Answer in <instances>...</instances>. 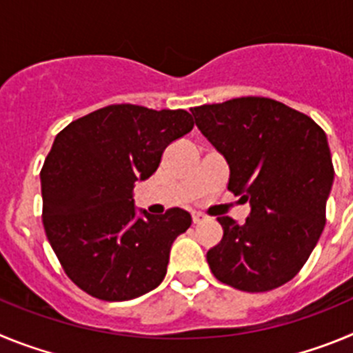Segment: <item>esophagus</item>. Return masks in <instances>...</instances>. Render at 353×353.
<instances>
[{
	"label": "esophagus",
	"mask_w": 353,
	"mask_h": 353,
	"mask_svg": "<svg viewBox=\"0 0 353 353\" xmlns=\"http://www.w3.org/2000/svg\"><path fill=\"white\" fill-rule=\"evenodd\" d=\"M191 217H192V223H194V224L201 223V221L205 219V215L201 214V212H196V210L192 212V214H191Z\"/></svg>",
	"instance_id": "34e87169"
}]
</instances>
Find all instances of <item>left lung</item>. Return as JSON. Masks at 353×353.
<instances>
[{"instance_id": "obj_1", "label": "left lung", "mask_w": 353, "mask_h": 353, "mask_svg": "<svg viewBox=\"0 0 353 353\" xmlns=\"http://www.w3.org/2000/svg\"><path fill=\"white\" fill-rule=\"evenodd\" d=\"M196 125L230 168L228 189L249 201L244 224L219 215L223 240L207 261L221 283L269 292L297 276L325 226L334 182L327 136L283 102L240 97L192 108Z\"/></svg>"}]
</instances>
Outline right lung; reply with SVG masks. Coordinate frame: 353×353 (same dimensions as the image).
<instances>
[{"instance_id":"obj_1","label":"right lung","mask_w":353,"mask_h":353,"mask_svg":"<svg viewBox=\"0 0 353 353\" xmlns=\"http://www.w3.org/2000/svg\"><path fill=\"white\" fill-rule=\"evenodd\" d=\"M192 127L183 109L113 104L56 136L40 171L43 228L67 276L92 297L130 301L166 276L171 245L191 226V214H138L132 189Z\"/></svg>"}]
</instances>
